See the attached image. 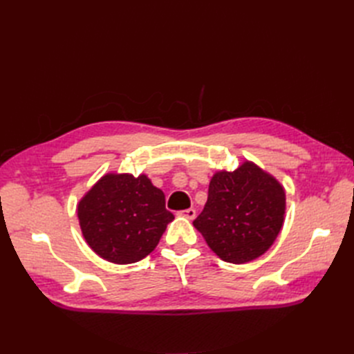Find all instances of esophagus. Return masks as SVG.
<instances>
[{"instance_id":"34e87169","label":"esophagus","mask_w":354,"mask_h":354,"mask_svg":"<svg viewBox=\"0 0 354 354\" xmlns=\"http://www.w3.org/2000/svg\"><path fill=\"white\" fill-rule=\"evenodd\" d=\"M180 216H183V217H186L187 220H194V218L196 217V211H195L194 208H189V209H185V211H181V212H180Z\"/></svg>"}]
</instances>
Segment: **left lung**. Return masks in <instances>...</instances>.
Here are the masks:
<instances>
[{
    "mask_svg": "<svg viewBox=\"0 0 354 354\" xmlns=\"http://www.w3.org/2000/svg\"><path fill=\"white\" fill-rule=\"evenodd\" d=\"M285 189L251 160L234 171H217L208 199L194 221L223 261L243 264L259 259L279 234L285 217Z\"/></svg>",
    "mask_w": 354,
    "mask_h": 354,
    "instance_id": "1",
    "label": "left lung"
}]
</instances>
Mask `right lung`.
I'll use <instances>...</instances> for the list:
<instances>
[{"label":"right lung","instance_id":"add662e5","mask_svg":"<svg viewBox=\"0 0 354 354\" xmlns=\"http://www.w3.org/2000/svg\"><path fill=\"white\" fill-rule=\"evenodd\" d=\"M82 236L103 260L131 264L151 254L174 216L146 174H104L78 203Z\"/></svg>","mask_w":354,"mask_h":354}]
</instances>
